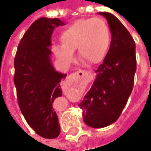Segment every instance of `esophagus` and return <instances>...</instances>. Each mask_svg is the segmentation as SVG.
<instances>
[{"label": "esophagus", "mask_w": 151, "mask_h": 151, "mask_svg": "<svg viewBox=\"0 0 151 151\" xmlns=\"http://www.w3.org/2000/svg\"><path fill=\"white\" fill-rule=\"evenodd\" d=\"M80 75H82V76H84V75H88V72L86 71V70H79L76 72H75L73 74V79H74V80L76 79Z\"/></svg>", "instance_id": "esophagus-1"}]
</instances>
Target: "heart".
Listing matches in <instances>:
<instances>
[{"mask_svg":"<svg viewBox=\"0 0 151 151\" xmlns=\"http://www.w3.org/2000/svg\"><path fill=\"white\" fill-rule=\"evenodd\" d=\"M62 44L54 48L55 55L62 60L71 63L77 50L81 59L92 65H98L107 57L111 32L106 22L99 18H86L75 22L66 27L60 35Z\"/></svg>","mask_w":151,"mask_h":151,"instance_id":"1","label":"heart"}]
</instances>
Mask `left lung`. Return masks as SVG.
Instances as JSON below:
<instances>
[{
  "instance_id": "1",
  "label": "left lung",
  "mask_w": 151,
  "mask_h": 151,
  "mask_svg": "<svg viewBox=\"0 0 151 151\" xmlns=\"http://www.w3.org/2000/svg\"><path fill=\"white\" fill-rule=\"evenodd\" d=\"M107 18L112 40L103 63L95 70L90 91L79 104L85 124L99 129L119 119L130 96L136 71L135 43L129 32L113 14L99 12Z\"/></svg>"
}]
</instances>
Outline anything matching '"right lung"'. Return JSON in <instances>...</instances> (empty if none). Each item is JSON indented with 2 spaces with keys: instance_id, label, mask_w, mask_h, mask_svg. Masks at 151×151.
Segmentation results:
<instances>
[{
  "instance_id": "right-lung-1",
  "label": "right lung",
  "mask_w": 151,
  "mask_h": 151,
  "mask_svg": "<svg viewBox=\"0 0 151 151\" xmlns=\"http://www.w3.org/2000/svg\"><path fill=\"white\" fill-rule=\"evenodd\" d=\"M58 18L41 17L24 33L14 59V84L18 105L27 124L38 135L55 139L60 133L58 116L53 107L62 96L60 82L66 74L56 71L51 64V36Z\"/></svg>"
}]
</instances>
